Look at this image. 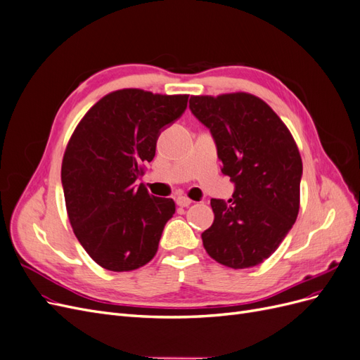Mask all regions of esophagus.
I'll use <instances>...</instances> for the list:
<instances>
[{"label":"esophagus","instance_id":"obj_1","mask_svg":"<svg viewBox=\"0 0 360 360\" xmlns=\"http://www.w3.org/2000/svg\"><path fill=\"white\" fill-rule=\"evenodd\" d=\"M192 204V200H189L188 197H179L177 198V205L180 207H189Z\"/></svg>","mask_w":360,"mask_h":360}]
</instances>
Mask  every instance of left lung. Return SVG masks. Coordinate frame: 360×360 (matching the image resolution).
Segmentation results:
<instances>
[{
    "mask_svg": "<svg viewBox=\"0 0 360 360\" xmlns=\"http://www.w3.org/2000/svg\"><path fill=\"white\" fill-rule=\"evenodd\" d=\"M189 108L210 129L233 198H212L214 221L202 245L231 269L263 263L291 230L300 207L302 158L288 127L249 93L191 96Z\"/></svg>",
    "mask_w": 360,
    "mask_h": 360,
    "instance_id": "left-lung-1",
    "label": "left lung"
}]
</instances>
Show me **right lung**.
I'll use <instances>...</instances> for the list:
<instances>
[{"label": "right lung", "instance_id": "1", "mask_svg": "<svg viewBox=\"0 0 360 360\" xmlns=\"http://www.w3.org/2000/svg\"><path fill=\"white\" fill-rule=\"evenodd\" d=\"M188 97L117 90L73 130L61 163L68 216L86 254L106 270H136L158 252L176 202L135 181L156 155L160 129L184 112Z\"/></svg>", "mask_w": 360, "mask_h": 360}]
</instances>
